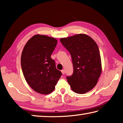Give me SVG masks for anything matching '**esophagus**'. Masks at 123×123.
Listing matches in <instances>:
<instances>
[{
    "label": "esophagus",
    "mask_w": 123,
    "mask_h": 123,
    "mask_svg": "<svg viewBox=\"0 0 123 123\" xmlns=\"http://www.w3.org/2000/svg\"><path fill=\"white\" fill-rule=\"evenodd\" d=\"M61 72H62V74H63V75H64V74H65V70H64V69L62 70H61Z\"/></svg>",
    "instance_id": "1"
}]
</instances>
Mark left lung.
<instances>
[{"label":"left lung","mask_w":123,"mask_h":123,"mask_svg":"<svg viewBox=\"0 0 123 123\" xmlns=\"http://www.w3.org/2000/svg\"><path fill=\"white\" fill-rule=\"evenodd\" d=\"M60 41L72 56L73 74L67 76L72 90L78 94H85L97 85L102 72L99 48L88 35L79 34Z\"/></svg>","instance_id":"obj_1"}]
</instances>
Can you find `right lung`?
Listing matches in <instances>:
<instances>
[{
	"label": "right lung",
	"instance_id": "1",
	"mask_svg": "<svg viewBox=\"0 0 123 123\" xmlns=\"http://www.w3.org/2000/svg\"><path fill=\"white\" fill-rule=\"evenodd\" d=\"M57 43L55 38L37 34L27 42L22 51L21 67L25 79L40 94L51 93L62 75L51 58Z\"/></svg>",
	"mask_w": 123,
	"mask_h": 123
}]
</instances>
